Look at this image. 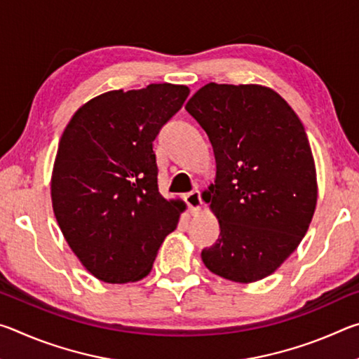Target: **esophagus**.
Returning <instances> with one entry per match:
<instances>
[{"label": "esophagus", "mask_w": 359, "mask_h": 359, "mask_svg": "<svg viewBox=\"0 0 359 359\" xmlns=\"http://www.w3.org/2000/svg\"><path fill=\"white\" fill-rule=\"evenodd\" d=\"M185 201L188 204V208H190L191 212H199L203 208V199H201V193L198 190H193L191 193H188L185 196Z\"/></svg>", "instance_id": "esophagus-1"}]
</instances>
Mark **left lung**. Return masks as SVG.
Listing matches in <instances>:
<instances>
[{
	"label": "left lung",
	"instance_id": "left-lung-1",
	"mask_svg": "<svg viewBox=\"0 0 359 359\" xmlns=\"http://www.w3.org/2000/svg\"><path fill=\"white\" fill-rule=\"evenodd\" d=\"M185 109L208 133L217 163L203 199L220 236L203 263L231 282L261 280L301 244L317 208L306 130L280 95L258 83L210 82Z\"/></svg>",
	"mask_w": 359,
	"mask_h": 359
}]
</instances>
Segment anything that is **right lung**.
<instances>
[{
  "label": "right lung",
  "mask_w": 359,
  "mask_h": 359,
  "mask_svg": "<svg viewBox=\"0 0 359 359\" xmlns=\"http://www.w3.org/2000/svg\"><path fill=\"white\" fill-rule=\"evenodd\" d=\"M187 85L150 83L95 96L72 115L50 179L53 214L90 274L106 283L149 276L185 203L158 191L154 141L184 104Z\"/></svg>",
  "instance_id": "add662e5"
}]
</instances>
